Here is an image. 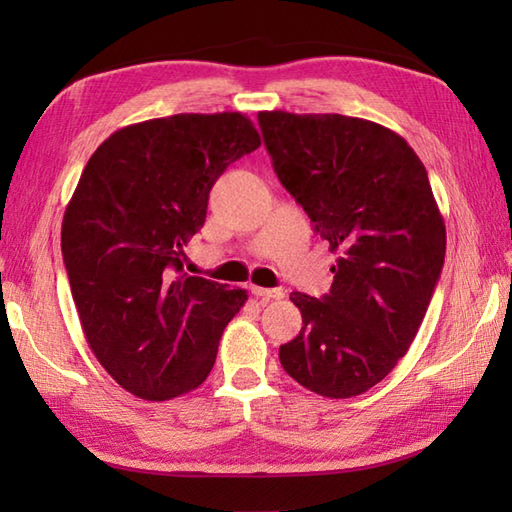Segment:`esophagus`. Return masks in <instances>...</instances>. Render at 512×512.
Wrapping results in <instances>:
<instances>
[{
	"label": "esophagus",
	"mask_w": 512,
	"mask_h": 512,
	"mask_svg": "<svg viewBox=\"0 0 512 512\" xmlns=\"http://www.w3.org/2000/svg\"><path fill=\"white\" fill-rule=\"evenodd\" d=\"M250 292H253V295H255L257 299H262V301L281 299V297L286 295L284 288H259V286H253V288H250Z\"/></svg>",
	"instance_id": "1"
}]
</instances>
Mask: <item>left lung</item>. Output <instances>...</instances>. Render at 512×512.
Wrapping results in <instances>:
<instances>
[{"mask_svg": "<svg viewBox=\"0 0 512 512\" xmlns=\"http://www.w3.org/2000/svg\"><path fill=\"white\" fill-rule=\"evenodd\" d=\"M277 178L339 255L328 295L292 292L303 328L281 367L325 398L380 383L418 334L447 228L427 169L391 129L341 114L259 112Z\"/></svg>", "mask_w": 512, "mask_h": 512, "instance_id": "left-lung-1", "label": "left lung"}]
</instances>
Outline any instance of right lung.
Masks as SVG:
<instances>
[{
  "label": "right lung",
  "instance_id": "obj_1",
  "mask_svg": "<svg viewBox=\"0 0 512 512\" xmlns=\"http://www.w3.org/2000/svg\"><path fill=\"white\" fill-rule=\"evenodd\" d=\"M262 140L239 112L118 129L85 165L61 226L72 299L94 356L143 400L200 387L246 290L184 273L215 180Z\"/></svg>",
  "mask_w": 512,
  "mask_h": 512
}]
</instances>
